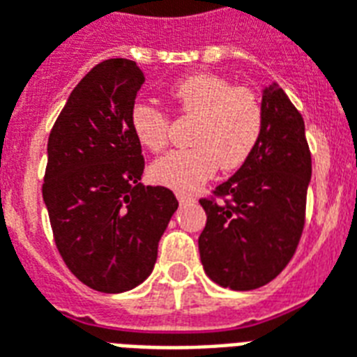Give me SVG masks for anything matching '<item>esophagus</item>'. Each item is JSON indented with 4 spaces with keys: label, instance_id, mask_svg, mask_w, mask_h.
Masks as SVG:
<instances>
[{
    "label": "esophagus",
    "instance_id": "esophagus-1",
    "mask_svg": "<svg viewBox=\"0 0 357 357\" xmlns=\"http://www.w3.org/2000/svg\"><path fill=\"white\" fill-rule=\"evenodd\" d=\"M176 199H178V201H181V203H192L193 201V197L192 195H188V193H176Z\"/></svg>",
    "mask_w": 357,
    "mask_h": 357
}]
</instances>
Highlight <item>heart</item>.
Returning <instances> with one entry per match:
<instances>
[{"label": "heart", "mask_w": 357, "mask_h": 357, "mask_svg": "<svg viewBox=\"0 0 357 357\" xmlns=\"http://www.w3.org/2000/svg\"><path fill=\"white\" fill-rule=\"evenodd\" d=\"M176 112L195 119L190 135L193 147L158 158L151 175L158 184L178 192H193L214 175L238 169L250 158L262 132V104L255 91L231 85L222 76L193 74L178 79L169 91ZM135 139L153 153L167 145L169 119L160 107L137 102L130 109Z\"/></svg>", "instance_id": "b5f03b06"}]
</instances>
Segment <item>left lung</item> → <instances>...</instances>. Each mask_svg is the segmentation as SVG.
<instances>
[{"instance_id":"1","label":"left lung","mask_w":357,"mask_h":357,"mask_svg":"<svg viewBox=\"0 0 357 357\" xmlns=\"http://www.w3.org/2000/svg\"><path fill=\"white\" fill-rule=\"evenodd\" d=\"M257 147L229 181L201 199L206 225L199 253L206 275L233 291H253L283 272L294 255L311 181L305 124L281 87L262 91Z\"/></svg>"}]
</instances>
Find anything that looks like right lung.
<instances>
[{"instance_id":"obj_1","label":"right lung","mask_w":357,"mask_h":357,"mask_svg":"<svg viewBox=\"0 0 357 357\" xmlns=\"http://www.w3.org/2000/svg\"><path fill=\"white\" fill-rule=\"evenodd\" d=\"M143 82L134 61H102L74 87L48 137L43 197L55 245L82 283L107 294L151 275L178 208L171 190L139 182L145 160L130 109Z\"/></svg>"}]
</instances>
